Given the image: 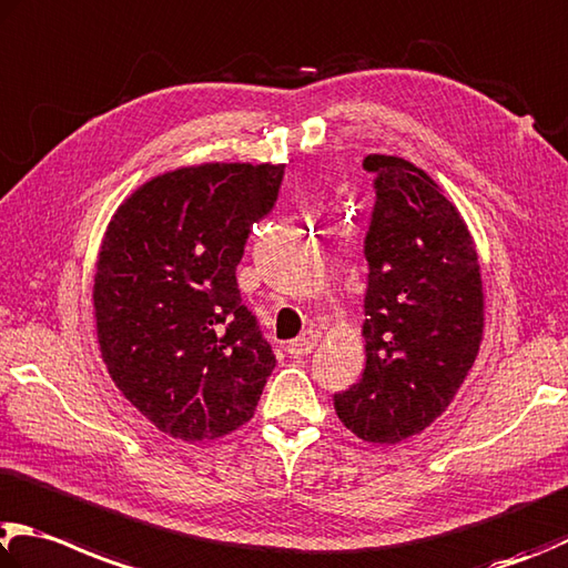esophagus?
<instances>
[{"instance_id": "34e87169", "label": "esophagus", "mask_w": 568, "mask_h": 568, "mask_svg": "<svg viewBox=\"0 0 568 568\" xmlns=\"http://www.w3.org/2000/svg\"><path fill=\"white\" fill-rule=\"evenodd\" d=\"M315 345H317V335L313 333V329H305L301 337L291 339L285 349H287V355H291V357H303L307 353H313Z\"/></svg>"}]
</instances>
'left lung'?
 Returning <instances> with one entry per match:
<instances>
[{
  "mask_svg": "<svg viewBox=\"0 0 568 568\" xmlns=\"http://www.w3.org/2000/svg\"><path fill=\"white\" fill-rule=\"evenodd\" d=\"M375 203L365 233V373L335 392L359 439L422 435L455 399L479 353L481 275L471 235L439 185L405 159L367 156Z\"/></svg>",
  "mask_w": 568,
  "mask_h": 568,
  "instance_id": "1",
  "label": "left lung"
}]
</instances>
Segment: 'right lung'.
Returning <instances> with one entry per match:
<instances>
[{
  "label": "right lung",
  "mask_w": 568,
  "mask_h": 568,
  "mask_svg": "<svg viewBox=\"0 0 568 568\" xmlns=\"http://www.w3.org/2000/svg\"><path fill=\"white\" fill-rule=\"evenodd\" d=\"M285 166L205 163L149 181L113 215L94 307L109 375L166 435L203 442L253 417L273 347L241 303L245 243Z\"/></svg>",
  "instance_id": "1"
}]
</instances>
